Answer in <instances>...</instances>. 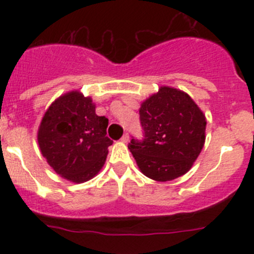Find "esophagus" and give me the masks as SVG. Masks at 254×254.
Returning <instances> with one entry per match:
<instances>
[{
	"label": "esophagus",
	"instance_id": "obj_1",
	"mask_svg": "<svg viewBox=\"0 0 254 254\" xmlns=\"http://www.w3.org/2000/svg\"><path fill=\"white\" fill-rule=\"evenodd\" d=\"M122 142H124V143L129 142V133H124L123 137H122Z\"/></svg>",
	"mask_w": 254,
	"mask_h": 254
}]
</instances>
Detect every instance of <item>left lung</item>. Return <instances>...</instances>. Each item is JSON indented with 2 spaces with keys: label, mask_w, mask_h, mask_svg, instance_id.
Masks as SVG:
<instances>
[{
  "label": "left lung",
  "mask_w": 254,
  "mask_h": 254,
  "mask_svg": "<svg viewBox=\"0 0 254 254\" xmlns=\"http://www.w3.org/2000/svg\"><path fill=\"white\" fill-rule=\"evenodd\" d=\"M143 139L132 137L129 149L145 177L170 182L185 174L205 142V116L189 94L161 87L139 109Z\"/></svg>",
  "instance_id": "1"
}]
</instances>
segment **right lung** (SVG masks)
<instances>
[{
  "label": "right lung",
  "mask_w": 254,
  "mask_h": 254,
  "mask_svg": "<svg viewBox=\"0 0 254 254\" xmlns=\"http://www.w3.org/2000/svg\"><path fill=\"white\" fill-rule=\"evenodd\" d=\"M109 119L95 113L89 97L77 90L55 100L38 130V143L48 164L72 183L97 176L113 143L106 136Z\"/></svg>",
  "instance_id": "obj_1"
}]
</instances>
